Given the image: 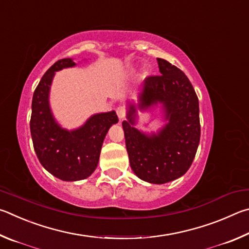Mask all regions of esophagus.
I'll return each mask as SVG.
<instances>
[{
	"label": "esophagus",
	"mask_w": 249,
	"mask_h": 249,
	"mask_svg": "<svg viewBox=\"0 0 249 249\" xmlns=\"http://www.w3.org/2000/svg\"><path fill=\"white\" fill-rule=\"evenodd\" d=\"M117 116H118V118H119L120 120L124 119V116H125V109H124V107L120 106V107L117 108Z\"/></svg>",
	"instance_id": "esophagus-1"
}]
</instances>
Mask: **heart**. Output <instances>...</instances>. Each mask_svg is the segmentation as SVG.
Masks as SVG:
<instances>
[{
    "label": "heart",
    "instance_id": "b5f03b06",
    "mask_svg": "<svg viewBox=\"0 0 249 249\" xmlns=\"http://www.w3.org/2000/svg\"><path fill=\"white\" fill-rule=\"evenodd\" d=\"M133 69L132 68H128L127 70H125V71H124L122 72L120 75H119V77H118V81L119 82H124V81H127L128 78L132 75L133 74Z\"/></svg>",
    "mask_w": 249,
    "mask_h": 249
}]
</instances>
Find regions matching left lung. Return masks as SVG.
I'll return each mask as SVG.
<instances>
[{
  "label": "left lung",
  "mask_w": 249,
  "mask_h": 249,
  "mask_svg": "<svg viewBox=\"0 0 249 249\" xmlns=\"http://www.w3.org/2000/svg\"><path fill=\"white\" fill-rule=\"evenodd\" d=\"M160 76L147 77L138 102H127V120L122 121L130 166L150 184L162 185L185 175L200 141L199 100L185 73L158 59ZM160 108L164 124L156 132L138 129V112Z\"/></svg>",
  "instance_id": "1"
}]
</instances>
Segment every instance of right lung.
Listing matches in <instances>:
<instances>
[{
	"label": "right lung",
	"mask_w": 249,
	"mask_h": 249,
	"mask_svg": "<svg viewBox=\"0 0 249 249\" xmlns=\"http://www.w3.org/2000/svg\"><path fill=\"white\" fill-rule=\"evenodd\" d=\"M72 58L61 59L41 77L32 103L30 133L39 162L64 181L86 179L95 172L109 128L118 122L115 110L91 115L80 127L65 129L52 112L50 90L55 72L76 67Z\"/></svg>",
	"instance_id": "right-lung-1"
}]
</instances>
